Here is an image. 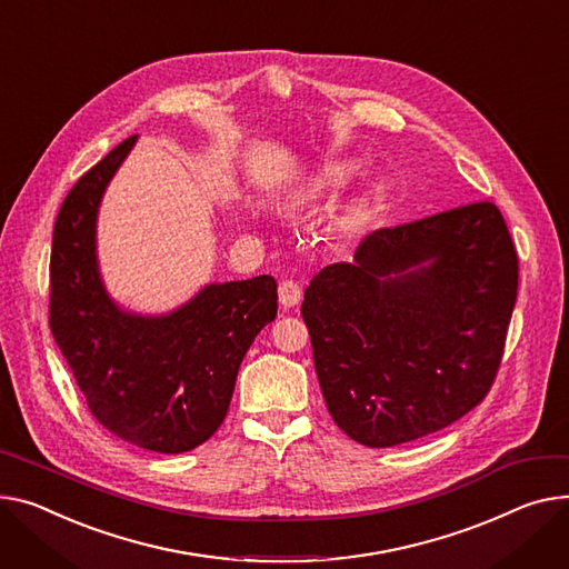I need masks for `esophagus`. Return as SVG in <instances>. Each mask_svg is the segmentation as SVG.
Returning <instances> with one entry per match:
<instances>
[{
    "label": "esophagus",
    "instance_id": "esophagus-1",
    "mask_svg": "<svg viewBox=\"0 0 569 569\" xmlns=\"http://www.w3.org/2000/svg\"><path fill=\"white\" fill-rule=\"evenodd\" d=\"M299 299H301V286L297 281L286 279V281L279 283V301H281L286 309L297 307Z\"/></svg>",
    "mask_w": 569,
    "mask_h": 569
}]
</instances>
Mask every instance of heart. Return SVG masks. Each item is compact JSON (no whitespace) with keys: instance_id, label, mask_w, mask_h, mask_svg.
<instances>
[{"instance_id":"b5f03b06","label":"heart","mask_w":569,"mask_h":569,"mask_svg":"<svg viewBox=\"0 0 569 569\" xmlns=\"http://www.w3.org/2000/svg\"><path fill=\"white\" fill-rule=\"evenodd\" d=\"M340 176H343V173H340Z\"/></svg>"}]
</instances>
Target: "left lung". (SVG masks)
Wrapping results in <instances>:
<instances>
[{
  "mask_svg": "<svg viewBox=\"0 0 569 569\" xmlns=\"http://www.w3.org/2000/svg\"><path fill=\"white\" fill-rule=\"evenodd\" d=\"M519 258L491 201L366 236L320 270L305 318L327 409L387 448L448 428L485 400L503 359Z\"/></svg>",
  "mask_w": 569,
  "mask_h": 569,
  "instance_id": "left-lung-1",
  "label": "left lung"
}]
</instances>
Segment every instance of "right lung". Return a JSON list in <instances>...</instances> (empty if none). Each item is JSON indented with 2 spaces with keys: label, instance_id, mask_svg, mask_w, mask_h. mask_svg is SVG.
I'll list each match as a JSON object with an SVG mask.
<instances>
[{
  "label": "right lung",
  "instance_id": "1",
  "mask_svg": "<svg viewBox=\"0 0 569 569\" xmlns=\"http://www.w3.org/2000/svg\"><path fill=\"white\" fill-rule=\"evenodd\" d=\"M128 137L72 184L54 221L50 329L93 419L119 439L156 452L208 441L229 411L240 363L277 318L268 274L206 286L162 318L121 311L102 288L96 214Z\"/></svg>",
  "mask_w": 569,
  "mask_h": 569
}]
</instances>
